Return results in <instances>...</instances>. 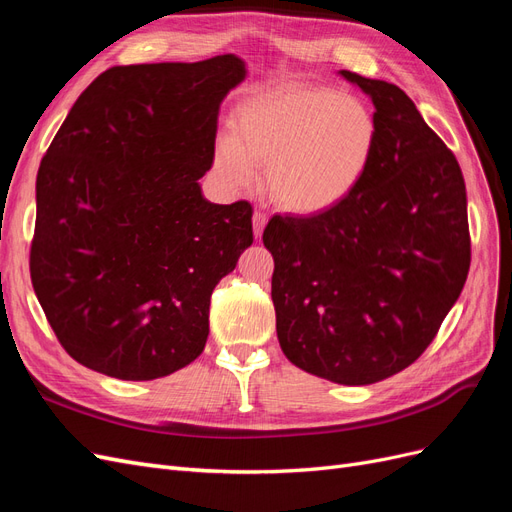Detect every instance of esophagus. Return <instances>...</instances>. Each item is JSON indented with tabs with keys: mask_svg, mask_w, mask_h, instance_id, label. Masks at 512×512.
Returning <instances> with one entry per match:
<instances>
[{
	"mask_svg": "<svg viewBox=\"0 0 512 512\" xmlns=\"http://www.w3.org/2000/svg\"><path fill=\"white\" fill-rule=\"evenodd\" d=\"M267 222H269L267 213H262V211H256V213H254L252 224H254V237H256V239H260V237H262V230H265Z\"/></svg>",
	"mask_w": 512,
	"mask_h": 512,
	"instance_id": "esophagus-1",
	"label": "esophagus"
}]
</instances>
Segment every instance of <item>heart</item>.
Segmentation results:
<instances>
[{"instance_id":"b5f03b06","label":"heart","mask_w":512,"mask_h":512,"mask_svg":"<svg viewBox=\"0 0 512 512\" xmlns=\"http://www.w3.org/2000/svg\"><path fill=\"white\" fill-rule=\"evenodd\" d=\"M237 134L222 136L215 164L232 188L267 166V190L284 209L324 213L354 192L376 147L369 108L329 87L290 85L243 104Z\"/></svg>"}]
</instances>
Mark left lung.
<instances>
[{
	"instance_id": "8db88e82",
	"label": "left lung",
	"mask_w": 512,
	"mask_h": 512,
	"mask_svg": "<svg viewBox=\"0 0 512 512\" xmlns=\"http://www.w3.org/2000/svg\"><path fill=\"white\" fill-rule=\"evenodd\" d=\"M339 76L374 104L376 147L361 183L316 215H273L271 299L286 359L346 386L412 365L470 269L461 168L397 85Z\"/></svg>"
}]
</instances>
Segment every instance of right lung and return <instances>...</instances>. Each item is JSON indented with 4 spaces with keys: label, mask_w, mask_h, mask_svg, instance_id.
I'll list each match as a JSON object with an SVG mask.
<instances>
[{
    "label": "right lung",
    "mask_w": 512,
    "mask_h": 512,
    "mask_svg": "<svg viewBox=\"0 0 512 512\" xmlns=\"http://www.w3.org/2000/svg\"><path fill=\"white\" fill-rule=\"evenodd\" d=\"M245 76L232 53L115 66L70 108L38 168L29 271L74 361L156 380L205 350L211 292L254 241L252 205L198 183Z\"/></svg>",
    "instance_id": "add662e5"
}]
</instances>
